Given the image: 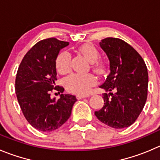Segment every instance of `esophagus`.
Instances as JSON below:
<instances>
[{"label": "esophagus", "mask_w": 160, "mask_h": 160, "mask_svg": "<svg viewBox=\"0 0 160 160\" xmlns=\"http://www.w3.org/2000/svg\"><path fill=\"white\" fill-rule=\"evenodd\" d=\"M89 95H77V98L78 100H81L82 98H86V97H89Z\"/></svg>", "instance_id": "esophagus-1"}]
</instances>
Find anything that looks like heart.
Segmentation results:
<instances>
[{"instance_id":"heart-1","label":"heart","mask_w":160,"mask_h":160,"mask_svg":"<svg viewBox=\"0 0 160 160\" xmlns=\"http://www.w3.org/2000/svg\"><path fill=\"white\" fill-rule=\"evenodd\" d=\"M79 52L91 63L97 61L99 58V52L93 45L86 43L78 48ZM71 56L68 52L63 51L59 54L56 61L57 71L62 74H66L71 71ZM92 68L97 72L101 73L104 71L103 65L100 63L92 64ZM97 83L95 76L91 74H73L66 78L65 86L68 91L77 94H86L89 92L91 87Z\"/></svg>"}]
</instances>
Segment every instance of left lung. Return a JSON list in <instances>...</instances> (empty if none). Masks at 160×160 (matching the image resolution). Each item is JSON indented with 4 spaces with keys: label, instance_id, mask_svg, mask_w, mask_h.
Returning a JSON list of instances; mask_svg holds the SVG:
<instances>
[{
    "label": "left lung",
    "instance_id": "left-lung-1",
    "mask_svg": "<svg viewBox=\"0 0 160 160\" xmlns=\"http://www.w3.org/2000/svg\"><path fill=\"white\" fill-rule=\"evenodd\" d=\"M109 60V74L100 86L104 104L95 115L101 122L115 129L131 126L145 104L148 75L141 55L124 41L107 38L100 42Z\"/></svg>",
    "mask_w": 160,
    "mask_h": 160
}]
</instances>
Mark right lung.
<instances>
[{
	"mask_svg": "<svg viewBox=\"0 0 160 160\" xmlns=\"http://www.w3.org/2000/svg\"><path fill=\"white\" fill-rule=\"evenodd\" d=\"M69 43L55 38L42 40L33 45L24 56L16 78L18 102L26 119L32 127L43 132H51L64 124L71 114L74 96L61 94L60 99L51 98L56 89V60L60 49Z\"/></svg>",
	"mask_w": 160,
	"mask_h": 160,
	"instance_id": "1",
	"label": "right lung"
}]
</instances>
